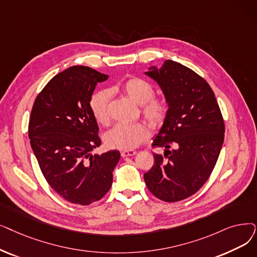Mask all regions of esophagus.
Returning <instances> with one entry per match:
<instances>
[{
  "label": "esophagus",
  "instance_id": "obj_1",
  "mask_svg": "<svg viewBox=\"0 0 257 257\" xmlns=\"http://www.w3.org/2000/svg\"><path fill=\"white\" fill-rule=\"evenodd\" d=\"M136 153H137L136 150H124V151H121L120 155L122 156V158H126V156H132V155H135Z\"/></svg>",
  "mask_w": 257,
  "mask_h": 257
}]
</instances>
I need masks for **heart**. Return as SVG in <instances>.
Masks as SVG:
<instances>
[{
    "instance_id": "1",
    "label": "heart",
    "mask_w": 257,
    "mask_h": 257,
    "mask_svg": "<svg viewBox=\"0 0 257 257\" xmlns=\"http://www.w3.org/2000/svg\"><path fill=\"white\" fill-rule=\"evenodd\" d=\"M119 91L125 94L132 102L141 106L142 115L152 126L159 127L164 124L168 114L169 106L163 96H154L153 86L138 76L121 82L119 85L111 87L108 90H99L95 92L90 99L91 112L97 122L108 125L109 105L111 94ZM150 137V129L145 122L124 125L118 124L110 129L104 137L106 145L110 148L119 150H132L146 142Z\"/></svg>"
}]
</instances>
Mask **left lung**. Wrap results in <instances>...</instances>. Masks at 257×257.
Returning <instances> with one entry per match:
<instances>
[{
  "label": "left lung",
  "mask_w": 257,
  "mask_h": 257,
  "mask_svg": "<svg viewBox=\"0 0 257 257\" xmlns=\"http://www.w3.org/2000/svg\"><path fill=\"white\" fill-rule=\"evenodd\" d=\"M146 74L161 86L169 110L152 143L165 152L153 153L144 180L155 197L180 202L196 193L213 171L224 143V118L209 84L188 67L168 60Z\"/></svg>",
  "instance_id": "obj_1"
}]
</instances>
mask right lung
<instances>
[{
	"label": "right lung",
	"instance_id": "obj_1",
	"mask_svg": "<svg viewBox=\"0 0 257 257\" xmlns=\"http://www.w3.org/2000/svg\"><path fill=\"white\" fill-rule=\"evenodd\" d=\"M108 75L73 66L47 83L33 103L28 125L31 148L49 186L67 202L90 205L112 185L117 150L90 154L101 146L90 109L95 86Z\"/></svg>",
	"mask_w": 257,
	"mask_h": 257
}]
</instances>
